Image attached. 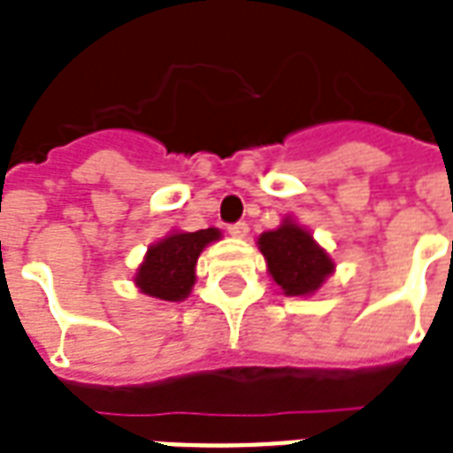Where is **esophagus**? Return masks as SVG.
<instances>
[{"instance_id": "1", "label": "esophagus", "mask_w": 453, "mask_h": 453, "mask_svg": "<svg viewBox=\"0 0 453 453\" xmlns=\"http://www.w3.org/2000/svg\"><path fill=\"white\" fill-rule=\"evenodd\" d=\"M229 234L234 238H243L248 236V224L245 222H236V224H229Z\"/></svg>"}]
</instances>
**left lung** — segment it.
<instances>
[{"label": "left lung", "mask_w": 453, "mask_h": 453, "mask_svg": "<svg viewBox=\"0 0 453 453\" xmlns=\"http://www.w3.org/2000/svg\"><path fill=\"white\" fill-rule=\"evenodd\" d=\"M257 243L266 257L269 274L286 296H310L333 272L328 252L314 243L310 231L290 219L279 229L262 234Z\"/></svg>", "instance_id": "8db88e82"}]
</instances>
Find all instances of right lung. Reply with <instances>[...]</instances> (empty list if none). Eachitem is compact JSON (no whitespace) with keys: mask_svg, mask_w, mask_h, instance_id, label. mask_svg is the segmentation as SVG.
Segmentation results:
<instances>
[{"mask_svg":"<svg viewBox=\"0 0 453 453\" xmlns=\"http://www.w3.org/2000/svg\"><path fill=\"white\" fill-rule=\"evenodd\" d=\"M217 238H219L217 229L170 234L160 243L150 245L146 259L136 269L134 283L142 288V293L157 300H167V303L184 300L196 283L198 255Z\"/></svg>","mask_w":453,"mask_h":453,"instance_id":"right-lung-1","label":"right lung"}]
</instances>
